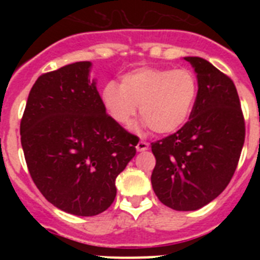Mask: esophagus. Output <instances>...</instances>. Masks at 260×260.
<instances>
[{
  "mask_svg": "<svg viewBox=\"0 0 260 260\" xmlns=\"http://www.w3.org/2000/svg\"><path fill=\"white\" fill-rule=\"evenodd\" d=\"M148 143H146V142H139V143L137 144V151L138 152H143V151H147L148 150Z\"/></svg>",
  "mask_w": 260,
  "mask_h": 260,
  "instance_id": "esophagus-1",
  "label": "esophagus"
}]
</instances>
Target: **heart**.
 Here are the masks:
<instances>
[{
  "mask_svg": "<svg viewBox=\"0 0 260 260\" xmlns=\"http://www.w3.org/2000/svg\"><path fill=\"white\" fill-rule=\"evenodd\" d=\"M198 96V79L189 69L139 68L126 73L121 84L103 88V104L119 125L132 122L139 107L144 125L157 134H172L189 119Z\"/></svg>",
  "mask_w": 260,
  "mask_h": 260,
  "instance_id": "heart-1",
  "label": "heart"
}]
</instances>
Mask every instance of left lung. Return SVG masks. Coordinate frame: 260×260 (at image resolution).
I'll return each instance as SVG.
<instances>
[{
	"label": "left lung",
	"instance_id": "obj_1",
	"mask_svg": "<svg viewBox=\"0 0 260 260\" xmlns=\"http://www.w3.org/2000/svg\"><path fill=\"white\" fill-rule=\"evenodd\" d=\"M183 59L194 68L198 96L189 121L151 144L156 157L151 182L162 204L195 211L217 198L231 182L245 142V121L231 78L207 59Z\"/></svg>",
	"mask_w": 260,
	"mask_h": 260
}]
</instances>
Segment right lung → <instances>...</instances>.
Listing matches in <instances>:
<instances>
[{
  "label": "right lung",
  "instance_id": "right-lung-1",
  "mask_svg": "<svg viewBox=\"0 0 260 260\" xmlns=\"http://www.w3.org/2000/svg\"><path fill=\"white\" fill-rule=\"evenodd\" d=\"M89 61L38 78L20 121L32 180L48 202L77 216L104 212L116 178L135 156L137 137L107 114Z\"/></svg>",
  "mask_w": 260,
  "mask_h": 260
}]
</instances>
